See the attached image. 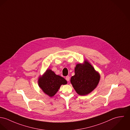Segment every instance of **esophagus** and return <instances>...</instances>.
I'll return each instance as SVG.
<instances>
[{"label":"esophagus","instance_id":"34e87169","mask_svg":"<svg viewBox=\"0 0 130 130\" xmlns=\"http://www.w3.org/2000/svg\"><path fill=\"white\" fill-rule=\"evenodd\" d=\"M66 80L67 81H69L70 80V77L69 76H67L66 77Z\"/></svg>","mask_w":130,"mask_h":130}]
</instances>
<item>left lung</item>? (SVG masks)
Instances as JSON below:
<instances>
[{
  "label": "left lung",
  "mask_w": 130,
  "mask_h": 130,
  "mask_svg": "<svg viewBox=\"0 0 130 130\" xmlns=\"http://www.w3.org/2000/svg\"><path fill=\"white\" fill-rule=\"evenodd\" d=\"M99 74L88 62L85 64H78L75 68V75L71 78V83L76 92L80 95H86L98 84Z\"/></svg>",
  "instance_id": "obj_1"
}]
</instances>
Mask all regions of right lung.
<instances>
[{
    "label": "right lung",
    "mask_w": 130,
    "mask_h": 130,
    "mask_svg": "<svg viewBox=\"0 0 130 130\" xmlns=\"http://www.w3.org/2000/svg\"><path fill=\"white\" fill-rule=\"evenodd\" d=\"M38 84L45 94L52 97L57 93L61 85L67 84V81L62 77L56 75L51 70L48 69L43 77L39 78Z\"/></svg>",
    "instance_id": "right-lung-1"
}]
</instances>
